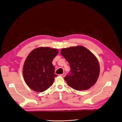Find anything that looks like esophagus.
Listing matches in <instances>:
<instances>
[{"instance_id":"1","label":"esophagus","mask_w":122,"mask_h":122,"mask_svg":"<svg viewBox=\"0 0 122 122\" xmlns=\"http://www.w3.org/2000/svg\"><path fill=\"white\" fill-rule=\"evenodd\" d=\"M62 77H65V75H66V73H63V74H61L60 75Z\"/></svg>"}]
</instances>
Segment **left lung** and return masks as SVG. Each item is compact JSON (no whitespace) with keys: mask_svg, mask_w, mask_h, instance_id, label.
Listing matches in <instances>:
<instances>
[{"mask_svg":"<svg viewBox=\"0 0 122 122\" xmlns=\"http://www.w3.org/2000/svg\"><path fill=\"white\" fill-rule=\"evenodd\" d=\"M61 54L71 68L64 77L69 86L77 91H84L95 84L100 74V65L91 52L79 46L62 49Z\"/></svg>","mask_w":122,"mask_h":122,"instance_id":"left-lung-1","label":"left lung"}]
</instances>
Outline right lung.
<instances>
[{
	"mask_svg": "<svg viewBox=\"0 0 122 122\" xmlns=\"http://www.w3.org/2000/svg\"><path fill=\"white\" fill-rule=\"evenodd\" d=\"M58 53L57 49L49 47H40L30 53L23 67L24 78L30 88L43 92L52 86L57 76L52 61Z\"/></svg>",
	"mask_w": 122,
	"mask_h": 122,
	"instance_id": "right-lung-1",
	"label": "right lung"
}]
</instances>
